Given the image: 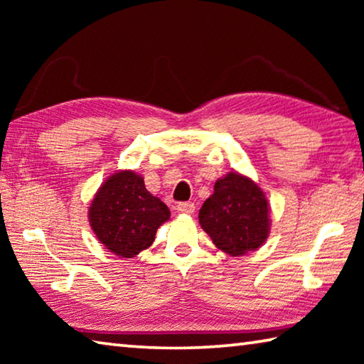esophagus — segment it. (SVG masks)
Listing matches in <instances>:
<instances>
[{
	"label": "esophagus",
	"mask_w": 364,
	"mask_h": 364,
	"mask_svg": "<svg viewBox=\"0 0 364 364\" xmlns=\"http://www.w3.org/2000/svg\"><path fill=\"white\" fill-rule=\"evenodd\" d=\"M194 204L193 202H180V204H178V207H176V210H178V213H181V215H191V213H194Z\"/></svg>",
	"instance_id": "obj_1"
}]
</instances>
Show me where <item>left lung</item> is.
Here are the masks:
<instances>
[{
	"label": "left lung",
	"mask_w": 364,
	"mask_h": 364,
	"mask_svg": "<svg viewBox=\"0 0 364 364\" xmlns=\"http://www.w3.org/2000/svg\"><path fill=\"white\" fill-rule=\"evenodd\" d=\"M199 223L220 250L241 257L268 239V200L250 178L230 171L215 183L199 210Z\"/></svg>",
	"instance_id": "1"
}]
</instances>
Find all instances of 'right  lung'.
Returning a JSON list of instances; mask_svg holds the SVG:
<instances>
[{
    "mask_svg": "<svg viewBox=\"0 0 364 364\" xmlns=\"http://www.w3.org/2000/svg\"><path fill=\"white\" fill-rule=\"evenodd\" d=\"M88 218L104 247L122 258H132L151 247L159 226L170 218V210L146 189L143 176L122 170L97 189Z\"/></svg>",
    "mask_w": 364,
    "mask_h": 364,
    "instance_id": "obj_1",
    "label": "right lung"
}]
</instances>
